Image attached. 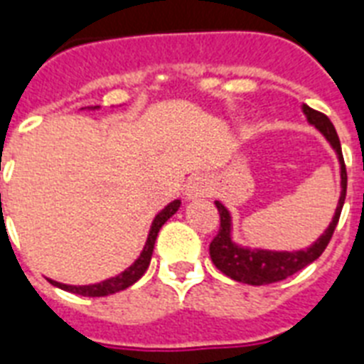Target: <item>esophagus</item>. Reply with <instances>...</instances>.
<instances>
[{"label": "esophagus", "instance_id": "esophagus-1", "mask_svg": "<svg viewBox=\"0 0 364 364\" xmlns=\"http://www.w3.org/2000/svg\"><path fill=\"white\" fill-rule=\"evenodd\" d=\"M211 194V183L205 176H193L185 185V196L187 200L205 198Z\"/></svg>", "mask_w": 364, "mask_h": 364}]
</instances>
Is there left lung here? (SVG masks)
<instances>
[{
    "mask_svg": "<svg viewBox=\"0 0 364 364\" xmlns=\"http://www.w3.org/2000/svg\"><path fill=\"white\" fill-rule=\"evenodd\" d=\"M302 113L306 115L308 122L316 126L321 132L325 139L331 143L334 153L338 156L340 162V200L334 211V217L327 230L311 243L310 247L299 249V251H272V249H251L243 247L232 240V215L225 205L217 200V211L221 217V227L219 232L210 243V257L213 264L219 270L228 276L234 282L247 283V285H268V283L282 282L285 277L293 276L299 270L311 264L314 260L319 259L325 247L328 245L336 225H338L340 213L344 208L346 188H348V173H346L344 156H342V147H340L338 134L334 130L333 122L328 121L327 115H323L319 111L311 109L306 104H302Z\"/></svg>",
    "mask_w": 364,
    "mask_h": 364,
    "instance_id": "8db88e82",
    "label": "left lung"
}]
</instances>
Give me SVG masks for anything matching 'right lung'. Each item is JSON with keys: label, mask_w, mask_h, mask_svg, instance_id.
<instances>
[{"label": "right lung", "mask_w": 364, "mask_h": 364, "mask_svg": "<svg viewBox=\"0 0 364 364\" xmlns=\"http://www.w3.org/2000/svg\"><path fill=\"white\" fill-rule=\"evenodd\" d=\"M90 109H98V105H96V107H90ZM179 205H181V200H173V202H170V204L166 205L164 210L160 211L159 215L154 217L153 225H151V230H149L147 242L143 245V251L139 253V257L134 260V264L128 266V268H126L124 272H121L119 276L109 277V279H105V282L94 283V285H65V283L54 282V279H48V282L53 283L54 287L64 289V291H70V293L73 294H82V296H107V294H115L119 293V291H124V289L134 285V283L147 272L151 257H153L154 242H156L159 230L162 228V225L179 210Z\"/></svg>", "instance_id": "add662e5"}]
</instances>
